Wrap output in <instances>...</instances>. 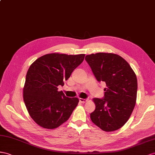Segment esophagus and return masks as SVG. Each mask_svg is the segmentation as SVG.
<instances>
[{
	"label": "esophagus",
	"instance_id": "esophagus-1",
	"mask_svg": "<svg viewBox=\"0 0 155 155\" xmlns=\"http://www.w3.org/2000/svg\"><path fill=\"white\" fill-rule=\"evenodd\" d=\"M79 101H80V102L82 103V104H84V103H86L87 101V100H85V99H82V98H80V99H79Z\"/></svg>",
	"mask_w": 155,
	"mask_h": 155
}]
</instances>
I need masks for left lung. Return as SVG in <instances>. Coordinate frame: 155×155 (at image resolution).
Segmentation results:
<instances>
[{"label":"left lung","instance_id":"8db88e82","mask_svg":"<svg viewBox=\"0 0 155 155\" xmlns=\"http://www.w3.org/2000/svg\"><path fill=\"white\" fill-rule=\"evenodd\" d=\"M86 61L99 82H105L104 97L94 98L96 109L90 118L105 132L120 128L128 120L136 105V75L120 55L100 52L87 55Z\"/></svg>","mask_w":155,"mask_h":155}]
</instances>
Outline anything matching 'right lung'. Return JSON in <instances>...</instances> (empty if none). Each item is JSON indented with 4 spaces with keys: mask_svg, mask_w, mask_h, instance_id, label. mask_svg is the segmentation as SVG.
<instances>
[{
    "mask_svg": "<svg viewBox=\"0 0 155 155\" xmlns=\"http://www.w3.org/2000/svg\"><path fill=\"white\" fill-rule=\"evenodd\" d=\"M85 54L44 55L31 65L23 87V100L29 115L38 125L54 129L68 120L79 101L67 97L58 86H63Z\"/></svg>",
    "mask_w": 155,
    "mask_h": 155,
    "instance_id": "1",
    "label": "right lung"
}]
</instances>
